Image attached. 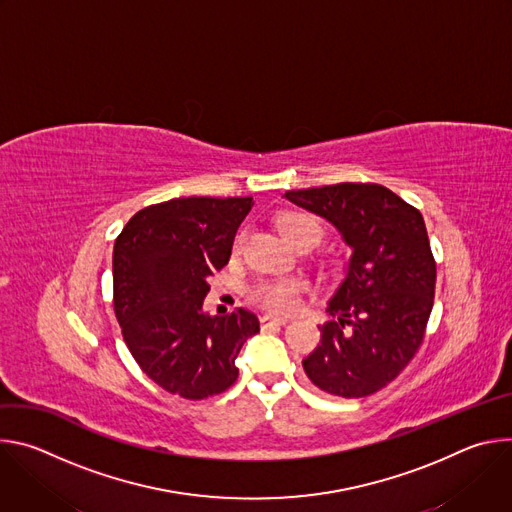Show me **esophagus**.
Masks as SVG:
<instances>
[{
	"label": "esophagus",
	"mask_w": 512,
	"mask_h": 512,
	"mask_svg": "<svg viewBox=\"0 0 512 512\" xmlns=\"http://www.w3.org/2000/svg\"><path fill=\"white\" fill-rule=\"evenodd\" d=\"M259 322H261V328H271V326H285L287 318H275V316L265 314L259 318Z\"/></svg>",
	"instance_id": "34e87169"
}]
</instances>
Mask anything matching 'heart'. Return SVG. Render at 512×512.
Segmentation results:
<instances>
[{
  "mask_svg": "<svg viewBox=\"0 0 512 512\" xmlns=\"http://www.w3.org/2000/svg\"><path fill=\"white\" fill-rule=\"evenodd\" d=\"M279 231L283 237L298 247L304 241H320L322 239V227L314 216L304 212H285L279 216ZM241 243V237L237 239V245ZM304 289V281L294 277H271V279H259L251 289L249 296L259 306L283 314L294 310L300 300V291Z\"/></svg>",
  "mask_w": 512,
  "mask_h": 512,
  "instance_id": "obj_1",
  "label": "heart"
}]
</instances>
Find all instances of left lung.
<instances>
[{
	"mask_svg": "<svg viewBox=\"0 0 512 512\" xmlns=\"http://www.w3.org/2000/svg\"><path fill=\"white\" fill-rule=\"evenodd\" d=\"M340 233L350 257L318 326L322 340L304 358L308 379L324 393L358 399L383 389L421 346L433 306L435 261L423 216L379 184L342 182L289 190Z\"/></svg>",
	"mask_w": 512,
	"mask_h": 512,
	"instance_id": "1",
	"label": "left lung"
}]
</instances>
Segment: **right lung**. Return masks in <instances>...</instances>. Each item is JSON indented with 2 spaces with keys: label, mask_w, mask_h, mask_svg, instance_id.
<instances>
[{
  "label": "right lung",
  "mask_w": 512,
  "mask_h": 512,
  "mask_svg": "<svg viewBox=\"0 0 512 512\" xmlns=\"http://www.w3.org/2000/svg\"><path fill=\"white\" fill-rule=\"evenodd\" d=\"M251 196H188L135 212L113 247V306L141 371L184 399L227 391L259 320L204 312L208 277L229 263Z\"/></svg>",
  "instance_id": "1"
}]
</instances>
